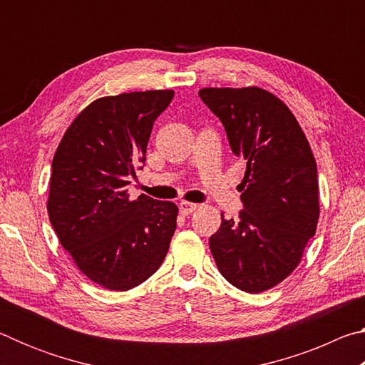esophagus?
Segmentation results:
<instances>
[{
    "label": "esophagus",
    "instance_id": "obj_1",
    "mask_svg": "<svg viewBox=\"0 0 365 365\" xmlns=\"http://www.w3.org/2000/svg\"><path fill=\"white\" fill-rule=\"evenodd\" d=\"M197 207H200V205H196V202H188V201L180 202V212L183 215H190L191 212H195Z\"/></svg>",
    "mask_w": 365,
    "mask_h": 365
}]
</instances>
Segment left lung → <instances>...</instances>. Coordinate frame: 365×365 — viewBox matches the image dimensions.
<instances>
[{
    "instance_id": "left-lung-1",
    "label": "left lung",
    "mask_w": 365,
    "mask_h": 365,
    "mask_svg": "<svg viewBox=\"0 0 365 365\" xmlns=\"http://www.w3.org/2000/svg\"><path fill=\"white\" fill-rule=\"evenodd\" d=\"M246 160L243 211L224 219L209 248L227 282L246 293L279 285L298 267L317 230V164L292 110L259 86L200 90Z\"/></svg>"
}]
</instances>
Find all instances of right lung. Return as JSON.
I'll return each instance as SVG.
<instances>
[{"label": "right lung", "instance_id": "add662e5", "mask_svg": "<svg viewBox=\"0 0 365 365\" xmlns=\"http://www.w3.org/2000/svg\"><path fill=\"white\" fill-rule=\"evenodd\" d=\"M174 90L103 96L67 127L54 153L48 215L85 277L110 292L138 287L168 255L178 207L125 188Z\"/></svg>", "mask_w": 365, "mask_h": 365}]
</instances>
